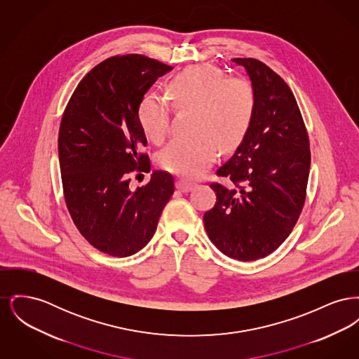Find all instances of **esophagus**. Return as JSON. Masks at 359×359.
Here are the masks:
<instances>
[{
  "instance_id": "esophagus-1",
  "label": "esophagus",
  "mask_w": 359,
  "mask_h": 359,
  "mask_svg": "<svg viewBox=\"0 0 359 359\" xmlns=\"http://www.w3.org/2000/svg\"><path fill=\"white\" fill-rule=\"evenodd\" d=\"M194 183L192 182H188V180H184V179H179L177 180V184H176V187L179 191H182V192H188V191H191L192 188H194Z\"/></svg>"
}]
</instances>
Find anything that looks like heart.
<instances>
[{
  "instance_id": "obj_1",
  "label": "heart",
  "mask_w": 359,
  "mask_h": 359,
  "mask_svg": "<svg viewBox=\"0 0 359 359\" xmlns=\"http://www.w3.org/2000/svg\"><path fill=\"white\" fill-rule=\"evenodd\" d=\"M176 110L194 109L189 138H176L158 156L167 171L198 177L215 161L218 149L234 151L248 135L256 110V94L243 78H227L210 65L176 74L167 86ZM172 106L157 94H147L138 106V121L147 138L160 145L171 132Z\"/></svg>"
}]
</instances>
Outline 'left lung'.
I'll list each match as a JSON object with an SVG mask.
<instances>
[{
  "instance_id": "8db88e82",
  "label": "left lung",
  "mask_w": 359,
  "mask_h": 359,
  "mask_svg": "<svg viewBox=\"0 0 359 359\" xmlns=\"http://www.w3.org/2000/svg\"><path fill=\"white\" fill-rule=\"evenodd\" d=\"M256 94L253 122L234 156L217 171L234 188L210 183L217 202L203 215L205 231L224 256L255 261L288 238L307 195L311 151L296 98L265 63L237 57Z\"/></svg>"
}]
</instances>
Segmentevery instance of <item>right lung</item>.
<instances>
[{
    "mask_svg": "<svg viewBox=\"0 0 359 359\" xmlns=\"http://www.w3.org/2000/svg\"><path fill=\"white\" fill-rule=\"evenodd\" d=\"M171 66L144 55L111 56L76 86L57 138L66 205L86 241L104 255L132 256L154 237L172 194L170 172L154 171L142 187L133 172H149L138 106Z\"/></svg>",
    "mask_w": 359,
    "mask_h": 359,
    "instance_id": "right-lung-1",
    "label": "right lung"
}]
</instances>
